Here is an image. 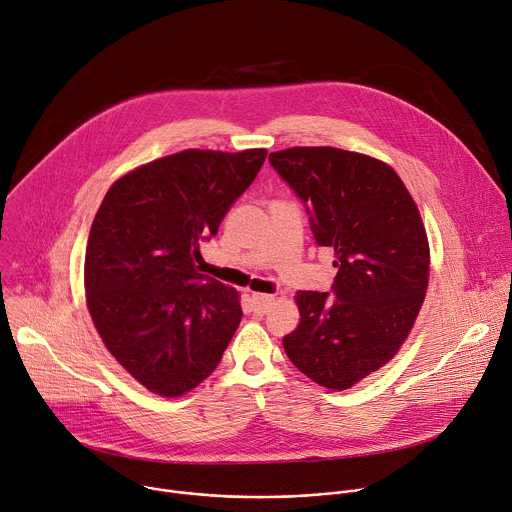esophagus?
I'll use <instances>...</instances> for the list:
<instances>
[{"label":"esophagus","mask_w":512,"mask_h":512,"mask_svg":"<svg viewBox=\"0 0 512 512\" xmlns=\"http://www.w3.org/2000/svg\"><path fill=\"white\" fill-rule=\"evenodd\" d=\"M252 303H254V313L258 315H266L270 311V307L274 305V297L272 295H260V293H254L252 295Z\"/></svg>","instance_id":"esophagus-1"}]
</instances>
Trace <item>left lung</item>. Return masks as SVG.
<instances>
[{"instance_id": "left-lung-1", "label": "left lung", "mask_w": 512, "mask_h": 512, "mask_svg": "<svg viewBox=\"0 0 512 512\" xmlns=\"http://www.w3.org/2000/svg\"><path fill=\"white\" fill-rule=\"evenodd\" d=\"M268 160L337 268L331 295L297 293L301 323L282 346L313 382L350 388L399 352L423 305L429 244L419 209L388 164L358 152L289 148Z\"/></svg>"}]
</instances>
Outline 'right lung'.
Listing matches in <instances>:
<instances>
[{
	"label": "right lung",
	"instance_id": "1",
	"mask_svg": "<svg viewBox=\"0 0 512 512\" xmlns=\"http://www.w3.org/2000/svg\"><path fill=\"white\" fill-rule=\"evenodd\" d=\"M266 150H183L107 191L85 254L91 319L109 354L160 396H181L219 364L242 321L238 293L201 274L199 244L254 183Z\"/></svg>",
	"mask_w": 512,
	"mask_h": 512
}]
</instances>
